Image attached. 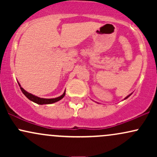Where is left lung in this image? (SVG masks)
Returning <instances> with one entry per match:
<instances>
[{"label":"left lung","mask_w":157,"mask_h":157,"mask_svg":"<svg viewBox=\"0 0 157 157\" xmlns=\"http://www.w3.org/2000/svg\"><path fill=\"white\" fill-rule=\"evenodd\" d=\"M131 94H129V95H128V96H127V97H125V99H127V98H128V97H130V96H131Z\"/></svg>","instance_id":"obj_1"}]
</instances>
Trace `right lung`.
Here are the masks:
<instances>
[{
  "mask_svg": "<svg viewBox=\"0 0 157 157\" xmlns=\"http://www.w3.org/2000/svg\"><path fill=\"white\" fill-rule=\"evenodd\" d=\"M19 84V86L20 88H21V91H22V92L23 94L26 96L27 98L29 99V100H30L31 101L35 102V103L37 104H39V105H44V104H52V103H54V102H56L57 101H59V100H60L61 99H63L65 96V94H66V91H64V93L62 95L58 97H56V98H52V99H45V98H40V97H37V96H35V95L32 94L27 92L26 91H25L24 89H23L22 87L21 86V85Z\"/></svg>",
  "mask_w": 157,
  "mask_h": 157,
  "instance_id": "right-lung-1",
  "label": "right lung"
}]
</instances>
